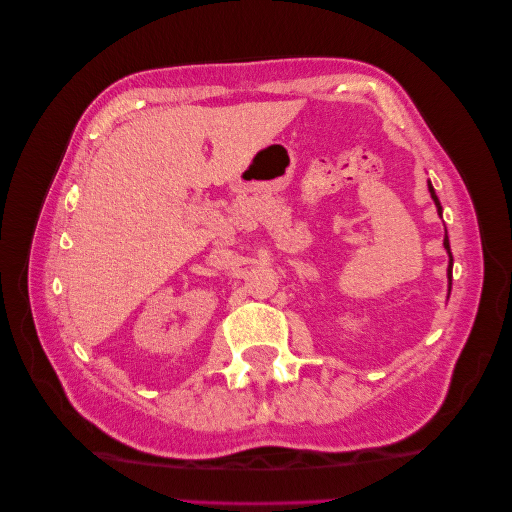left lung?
Masks as SVG:
<instances>
[{
	"mask_svg": "<svg viewBox=\"0 0 512 512\" xmlns=\"http://www.w3.org/2000/svg\"><path fill=\"white\" fill-rule=\"evenodd\" d=\"M427 188H429V194H431V198H433V203H436L438 215L442 218V205H440L436 190H433L431 181H427ZM444 230H446V228H444ZM444 250H446V254H448V269H446V275H448V294H451V284H453V254H451V241H448V232H444Z\"/></svg>",
	"mask_w": 512,
	"mask_h": 512,
	"instance_id": "8db88e82",
	"label": "left lung"
}]
</instances>
